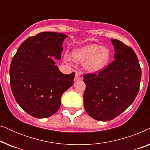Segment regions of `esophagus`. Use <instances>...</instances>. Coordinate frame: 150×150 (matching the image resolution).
<instances>
[{"label": "esophagus", "instance_id": "esophagus-1", "mask_svg": "<svg viewBox=\"0 0 150 150\" xmlns=\"http://www.w3.org/2000/svg\"><path fill=\"white\" fill-rule=\"evenodd\" d=\"M74 80H75V81H81V80H83V77L81 76L80 74L76 73V74Z\"/></svg>", "mask_w": 150, "mask_h": 150}]
</instances>
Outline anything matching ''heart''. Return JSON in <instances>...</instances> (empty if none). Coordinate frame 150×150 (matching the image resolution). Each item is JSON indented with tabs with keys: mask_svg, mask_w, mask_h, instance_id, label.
I'll return each mask as SVG.
<instances>
[{
	"mask_svg": "<svg viewBox=\"0 0 150 150\" xmlns=\"http://www.w3.org/2000/svg\"><path fill=\"white\" fill-rule=\"evenodd\" d=\"M71 58L78 62H83L84 67L89 71L100 70L107 65L110 59V52L107 48L98 44H89L76 49Z\"/></svg>",
	"mask_w": 150,
	"mask_h": 150,
	"instance_id": "b5f03b06",
	"label": "heart"
}]
</instances>
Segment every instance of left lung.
I'll return each mask as SVG.
<instances>
[{"label":"left lung","instance_id":"1","mask_svg":"<svg viewBox=\"0 0 150 150\" xmlns=\"http://www.w3.org/2000/svg\"><path fill=\"white\" fill-rule=\"evenodd\" d=\"M110 41L115 48L114 60L98 73L83 75L85 109L98 121L112 120L126 110L140 87L141 68L137 54L118 40Z\"/></svg>","mask_w":150,"mask_h":150}]
</instances>
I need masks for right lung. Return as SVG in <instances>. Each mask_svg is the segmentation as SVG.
I'll return each instance as SVG.
<instances>
[{"instance_id":"right-lung-1","label":"right lung","mask_w":150,"mask_h":150,"mask_svg":"<svg viewBox=\"0 0 150 150\" xmlns=\"http://www.w3.org/2000/svg\"><path fill=\"white\" fill-rule=\"evenodd\" d=\"M66 38L59 33H40L26 39L11 61L12 93L20 107L36 118H46L57 112L63 93L74 83L75 73L61 72L50 57L61 59Z\"/></svg>"}]
</instances>
